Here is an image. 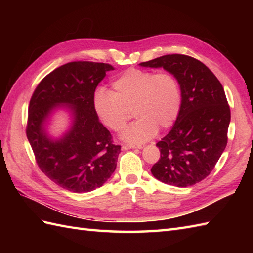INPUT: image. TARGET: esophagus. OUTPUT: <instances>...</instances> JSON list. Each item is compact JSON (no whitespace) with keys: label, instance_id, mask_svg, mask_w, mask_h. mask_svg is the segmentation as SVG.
<instances>
[{"label":"esophagus","instance_id":"esophagus-1","mask_svg":"<svg viewBox=\"0 0 253 253\" xmlns=\"http://www.w3.org/2000/svg\"><path fill=\"white\" fill-rule=\"evenodd\" d=\"M124 148H125V149H142L143 146H142V144H129V143H127V144H124Z\"/></svg>","mask_w":253,"mask_h":253}]
</instances>
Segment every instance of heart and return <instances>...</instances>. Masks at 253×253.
I'll use <instances>...</instances> for the list:
<instances>
[{
	"label": "heart",
	"instance_id": "b5f03b06",
	"mask_svg": "<svg viewBox=\"0 0 253 253\" xmlns=\"http://www.w3.org/2000/svg\"><path fill=\"white\" fill-rule=\"evenodd\" d=\"M113 92L95 91L93 106L101 122L113 131H121L130 120H138L123 132L122 138L142 143L154 137L158 128L170 127L181 107V89L173 74L129 68L112 84Z\"/></svg>",
	"mask_w": 253,
	"mask_h": 253
}]
</instances>
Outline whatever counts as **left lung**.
<instances>
[{"label": "left lung", "mask_w": 253, "mask_h": 253, "mask_svg": "<svg viewBox=\"0 0 253 253\" xmlns=\"http://www.w3.org/2000/svg\"><path fill=\"white\" fill-rule=\"evenodd\" d=\"M140 65L173 74L182 98L174 126L157 143L161 155L151 173L168 185H195L210 175L227 144L230 109L223 85L202 62L184 54L164 55Z\"/></svg>", "instance_id": "1"}]
</instances>
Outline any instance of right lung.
Returning <instances> with one entry per match:
<instances>
[{"mask_svg":"<svg viewBox=\"0 0 253 253\" xmlns=\"http://www.w3.org/2000/svg\"><path fill=\"white\" fill-rule=\"evenodd\" d=\"M114 67L106 63L71 62L41 80L32 93L26 133L36 162L56 185L76 193L101 187L116 169L121 146L100 123L93 106L96 85ZM70 107L71 129L57 141L45 131V123L56 106Z\"/></svg>","mask_w":253,"mask_h":253,"instance_id":"obj_1","label":"right lung"}]
</instances>
